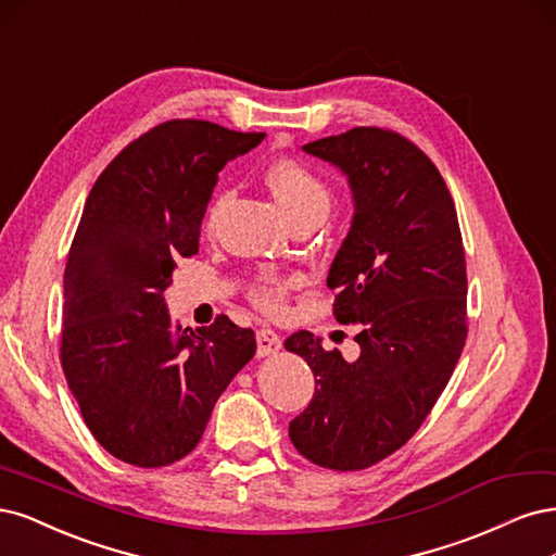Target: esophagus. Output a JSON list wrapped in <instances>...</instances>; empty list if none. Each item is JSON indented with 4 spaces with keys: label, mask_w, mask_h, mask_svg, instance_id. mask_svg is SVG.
<instances>
[{
    "label": "esophagus",
    "mask_w": 556,
    "mask_h": 556,
    "mask_svg": "<svg viewBox=\"0 0 556 556\" xmlns=\"http://www.w3.org/2000/svg\"><path fill=\"white\" fill-rule=\"evenodd\" d=\"M279 349H281V337H279L275 330H270V328L256 330V353H258L261 357L273 355V353H277Z\"/></svg>",
    "instance_id": "esophagus-1"
}]
</instances>
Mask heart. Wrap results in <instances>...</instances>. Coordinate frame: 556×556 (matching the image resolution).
Here are the masks:
<instances>
[{
    "label": "heart",
    "mask_w": 556,
    "mask_h": 556,
    "mask_svg": "<svg viewBox=\"0 0 556 556\" xmlns=\"http://www.w3.org/2000/svg\"><path fill=\"white\" fill-rule=\"evenodd\" d=\"M263 180L275 195L283 217L291 224L298 219L312 217V214H324L330 210V189L320 177L298 159H277L265 168ZM226 205V193H217L205 210V232H214ZM298 286V277L263 273L249 286V298L267 314H277L283 309V302L289 298L291 289Z\"/></svg>",
    "instance_id": "heart-1"
}]
</instances>
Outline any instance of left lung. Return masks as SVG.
<instances>
[{
    "mask_svg": "<svg viewBox=\"0 0 556 556\" xmlns=\"http://www.w3.org/2000/svg\"><path fill=\"white\" fill-rule=\"evenodd\" d=\"M349 177L353 222L330 265L339 324H361L357 361L300 330L286 351L316 376L289 425L298 453L361 471L418 432L467 342V263L453 195L408 138L355 127L302 148Z\"/></svg>",
    "mask_w": 556,
    "mask_h": 556,
    "instance_id": "8db88e82",
    "label": "left lung"
}]
</instances>
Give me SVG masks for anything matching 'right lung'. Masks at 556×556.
<instances>
[{
    "mask_svg": "<svg viewBox=\"0 0 556 556\" xmlns=\"http://www.w3.org/2000/svg\"><path fill=\"white\" fill-rule=\"evenodd\" d=\"M265 138L170 119L124 148L89 191L64 270L60 361L89 432L113 457L168 467L199 445L214 404L256 353L217 316L173 326L164 293L199 254L217 175Z\"/></svg>",
    "mask_w": 556,
    "mask_h": 556,
    "instance_id": "add662e5",
    "label": "right lung"
}]
</instances>
